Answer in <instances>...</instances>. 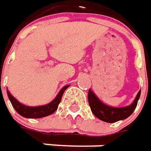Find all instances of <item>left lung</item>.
<instances>
[{
	"instance_id": "8db88e82",
	"label": "left lung",
	"mask_w": 151,
	"mask_h": 151,
	"mask_svg": "<svg viewBox=\"0 0 151 151\" xmlns=\"http://www.w3.org/2000/svg\"><path fill=\"white\" fill-rule=\"evenodd\" d=\"M140 96L141 91L138 92L137 97L131 105L122 108H114L103 104L90 89L88 91V103L94 115L99 119L106 123H115L127 119L133 113L137 105Z\"/></svg>"
}]
</instances>
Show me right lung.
I'll list each match as a JSON object with an SVG mask.
<instances>
[{
    "label": "right lung",
    "mask_w": 151,
    "mask_h": 151,
    "mask_svg": "<svg viewBox=\"0 0 151 151\" xmlns=\"http://www.w3.org/2000/svg\"><path fill=\"white\" fill-rule=\"evenodd\" d=\"M68 86H69L68 85L64 86L59 92L55 99L49 103L48 105L37 106V107H29V106L22 105L15 98L12 96V95L9 93V91H7V95L11 104L13 105L14 109L16 110V112L19 114H20L24 118H28V119H40V118H43V117L52 114L57 109L58 105L60 103L62 96Z\"/></svg>",
    "instance_id": "add662e5"
}]
</instances>
